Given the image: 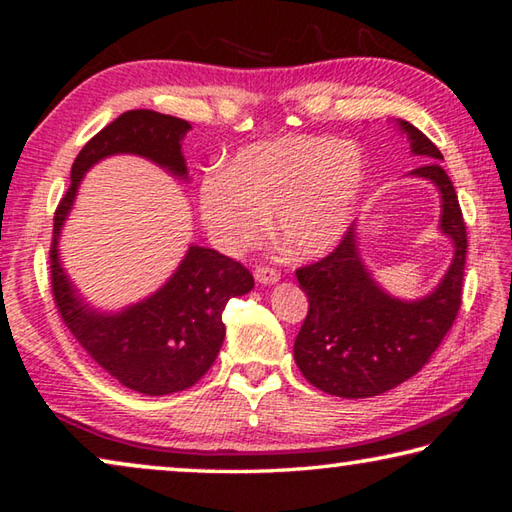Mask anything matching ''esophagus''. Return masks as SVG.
I'll return each instance as SVG.
<instances>
[{
    "label": "esophagus",
    "instance_id": "1",
    "mask_svg": "<svg viewBox=\"0 0 512 512\" xmlns=\"http://www.w3.org/2000/svg\"><path fill=\"white\" fill-rule=\"evenodd\" d=\"M255 277L259 284H275L277 280H280V273H277L273 266H257Z\"/></svg>",
    "mask_w": 512,
    "mask_h": 512
}]
</instances>
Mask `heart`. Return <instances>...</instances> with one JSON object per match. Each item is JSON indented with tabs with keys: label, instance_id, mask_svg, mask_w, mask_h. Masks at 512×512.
<instances>
[{
	"label": "heart",
	"instance_id": "obj_1",
	"mask_svg": "<svg viewBox=\"0 0 512 512\" xmlns=\"http://www.w3.org/2000/svg\"><path fill=\"white\" fill-rule=\"evenodd\" d=\"M363 183L366 162L357 146L327 135H284L207 171L198 205L207 235L225 253L262 239L273 214L280 246L311 257L345 235Z\"/></svg>",
	"mask_w": 512,
	"mask_h": 512
}]
</instances>
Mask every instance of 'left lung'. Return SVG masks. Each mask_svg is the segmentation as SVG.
Segmentation results:
<instances>
[{"label":"left lung","mask_w":512,"mask_h":512,"mask_svg":"<svg viewBox=\"0 0 512 512\" xmlns=\"http://www.w3.org/2000/svg\"><path fill=\"white\" fill-rule=\"evenodd\" d=\"M400 128L413 153L427 160L411 173L443 194L440 228L454 239L456 253L440 287L418 302L386 296L370 280L357 255L354 225L332 253L298 268L309 311L293 357L311 386L345 400L381 395L413 377L438 350L463 302L467 230L454 183L440 167L438 146L409 121L400 119Z\"/></svg>","instance_id":"left-lung-1"}]
</instances>
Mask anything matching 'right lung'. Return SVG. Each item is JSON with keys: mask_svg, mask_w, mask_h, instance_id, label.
Masks as SVG:
<instances>
[{"mask_svg": "<svg viewBox=\"0 0 512 512\" xmlns=\"http://www.w3.org/2000/svg\"><path fill=\"white\" fill-rule=\"evenodd\" d=\"M189 128V121L155 110H128L119 115L76 155L72 183L54 214L49 271L58 314L94 363L119 384L144 395L178 393L201 381L225 339L223 309L230 298L244 296L255 287L253 273L237 259L212 248L192 246L155 296L121 314L106 316L76 298L58 262V232L83 173L106 155H144L176 176H187L180 142Z\"/></svg>", "mask_w": 512, "mask_h": 512, "instance_id": "obj_1", "label": "right lung"}]
</instances>
